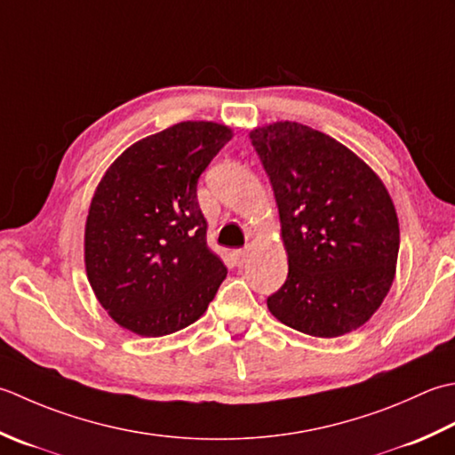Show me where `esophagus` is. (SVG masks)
Listing matches in <instances>:
<instances>
[{"instance_id":"obj_1","label":"esophagus","mask_w":455,"mask_h":455,"mask_svg":"<svg viewBox=\"0 0 455 455\" xmlns=\"http://www.w3.org/2000/svg\"><path fill=\"white\" fill-rule=\"evenodd\" d=\"M247 255H249L247 249H237V251H235L237 263H239V265H243V263H245V259H247Z\"/></svg>"}]
</instances>
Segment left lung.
I'll use <instances>...</instances> for the list:
<instances>
[{
  "label": "left lung",
  "instance_id": "obj_1",
  "mask_svg": "<svg viewBox=\"0 0 455 455\" xmlns=\"http://www.w3.org/2000/svg\"><path fill=\"white\" fill-rule=\"evenodd\" d=\"M249 139L271 180L289 276L267 306L276 320L338 338L373 316L395 279L398 218L381 179L330 135L296 122Z\"/></svg>",
  "mask_w": 455,
  "mask_h": 455
}]
</instances>
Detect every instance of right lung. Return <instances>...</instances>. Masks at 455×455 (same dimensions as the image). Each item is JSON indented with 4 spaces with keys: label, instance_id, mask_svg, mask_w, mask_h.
<instances>
[{
    "label": "right lung",
    "instance_id": "add662e5",
    "mask_svg": "<svg viewBox=\"0 0 455 455\" xmlns=\"http://www.w3.org/2000/svg\"><path fill=\"white\" fill-rule=\"evenodd\" d=\"M231 139L182 122L133 143L100 180L84 231L92 291L119 326L161 338L196 322L228 268L206 243L200 174Z\"/></svg>",
    "mask_w": 455,
    "mask_h": 455
}]
</instances>
